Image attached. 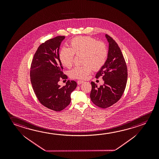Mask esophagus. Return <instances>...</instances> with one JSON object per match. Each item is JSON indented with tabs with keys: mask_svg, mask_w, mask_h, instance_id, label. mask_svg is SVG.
<instances>
[{
	"mask_svg": "<svg viewBox=\"0 0 159 159\" xmlns=\"http://www.w3.org/2000/svg\"><path fill=\"white\" fill-rule=\"evenodd\" d=\"M84 82V81L80 80H78L77 81V83H78V85H80L81 84L83 83Z\"/></svg>",
	"mask_w": 159,
	"mask_h": 159,
	"instance_id": "obj_1",
	"label": "esophagus"
}]
</instances>
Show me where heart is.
<instances>
[{
  "label": "heart",
  "mask_w": 159,
  "mask_h": 159,
  "mask_svg": "<svg viewBox=\"0 0 159 159\" xmlns=\"http://www.w3.org/2000/svg\"><path fill=\"white\" fill-rule=\"evenodd\" d=\"M83 55L82 66H75L69 71L73 79H84L93 70H99L106 63L108 51L103 42H98L90 37H78L70 42V48L64 47L60 50L59 59L66 68L73 65L74 55Z\"/></svg>",
  "instance_id": "1"
}]
</instances>
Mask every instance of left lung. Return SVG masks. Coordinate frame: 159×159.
I'll use <instances>...</instances> for the list:
<instances>
[{
  "label": "left lung",
  "mask_w": 159,
  "mask_h": 159,
  "mask_svg": "<svg viewBox=\"0 0 159 159\" xmlns=\"http://www.w3.org/2000/svg\"><path fill=\"white\" fill-rule=\"evenodd\" d=\"M109 43L107 61L96 74V78L102 77L104 84L99 88L94 82L90 99L94 104L106 109L120 100L124 92L128 78V69L125 59L117 43L108 35H105Z\"/></svg>",
  "instance_id": "8db88e82"
}]
</instances>
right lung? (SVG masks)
<instances>
[{"mask_svg": "<svg viewBox=\"0 0 159 159\" xmlns=\"http://www.w3.org/2000/svg\"><path fill=\"white\" fill-rule=\"evenodd\" d=\"M64 36L48 40L38 47L32 60L30 81L34 93L44 107L60 111L71 102V93L77 86L74 80H68L61 87L57 83L60 78L66 79L59 59V48Z\"/></svg>", "mask_w": 159, "mask_h": 159, "instance_id": "right-lung-1", "label": "right lung"}]
</instances>
